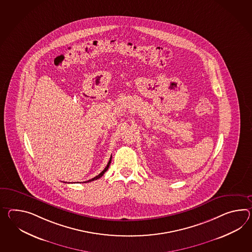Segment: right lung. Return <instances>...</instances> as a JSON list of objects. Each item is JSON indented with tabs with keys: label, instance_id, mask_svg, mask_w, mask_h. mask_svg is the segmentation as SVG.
I'll use <instances>...</instances> for the list:
<instances>
[{
	"label": "right lung",
	"instance_id": "obj_1",
	"mask_svg": "<svg viewBox=\"0 0 252 252\" xmlns=\"http://www.w3.org/2000/svg\"><path fill=\"white\" fill-rule=\"evenodd\" d=\"M111 159H112V157L110 158V160H109V162H108V164L106 165V166H105V168H104V170L103 171L101 172L100 174H99L98 176H96V177H94V178H92V179H89L88 181H86L85 183H87V182H91V181H94V180H96V179H98V178H101L103 175H104V173H105V171L108 169V167H109V166H110V163H111Z\"/></svg>",
	"mask_w": 252,
	"mask_h": 252
}]
</instances>
